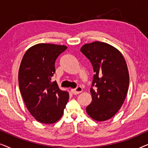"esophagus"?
<instances>
[{
    "label": "esophagus",
    "instance_id": "1",
    "mask_svg": "<svg viewBox=\"0 0 148 148\" xmlns=\"http://www.w3.org/2000/svg\"><path fill=\"white\" fill-rule=\"evenodd\" d=\"M82 90H82V87L78 86V87H77L75 89H71V92H72V94L77 95V94H80V93L82 92Z\"/></svg>",
    "mask_w": 148,
    "mask_h": 148
}]
</instances>
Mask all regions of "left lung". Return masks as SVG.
<instances>
[{"mask_svg": "<svg viewBox=\"0 0 148 148\" xmlns=\"http://www.w3.org/2000/svg\"><path fill=\"white\" fill-rule=\"evenodd\" d=\"M80 51L90 60L94 72L90 89L92 101L86 112L94 120L106 121L118 112L128 92L129 75L125 58L104 42L86 44Z\"/></svg>", "mask_w": 148, "mask_h": 148, "instance_id": "obj_1", "label": "left lung"}]
</instances>
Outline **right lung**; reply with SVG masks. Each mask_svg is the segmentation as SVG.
Listing matches in <instances>:
<instances>
[{
  "mask_svg": "<svg viewBox=\"0 0 148 148\" xmlns=\"http://www.w3.org/2000/svg\"><path fill=\"white\" fill-rule=\"evenodd\" d=\"M67 47L38 44L28 49L19 70V86L27 110L38 121L51 124L59 120L69 100V93L51 82L56 58Z\"/></svg>",
  "mask_w": 148,
  "mask_h": 148,
  "instance_id": "add662e5",
  "label": "right lung"
}]
</instances>
